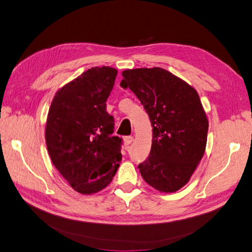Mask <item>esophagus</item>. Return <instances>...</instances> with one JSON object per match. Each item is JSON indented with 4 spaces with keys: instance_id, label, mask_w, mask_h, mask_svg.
<instances>
[{
    "instance_id": "34e87169",
    "label": "esophagus",
    "mask_w": 252,
    "mask_h": 252,
    "mask_svg": "<svg viewBox=\"0 0 252 252\" xmlns=\"http://www.w3.org/2000/svg\"><path fill=\"white\" fill-rule=\"evenodd\" d=\"M132 141H133V136L132 135L125 136V138H124V145L127 147V146H129V145L132 143Z\"/></svg>"
}]
</instances>
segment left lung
Listing matches in <instances>:
<instances>
[{
    "label": "left lung",
    "mask_w": 252,
    "mask_h": 252,
    "mask_svg": "<svg viewBox=\"0 0 252 252\" xmlns=\"http://www.w3.org/2000/svg\"><path fill=\"white\" fill-rule=\"evenodd\" d=\"M120 85L141 101L152 126L148 158L138 167L145 182L162 192L185 186L204 156L208 120L194 88L163 68L122 72Z\"/></svg>",
    "instance_id": "8db88e82"
}]
</instances>
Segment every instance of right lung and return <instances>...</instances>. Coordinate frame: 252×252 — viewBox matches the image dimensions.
Returning a JSON list of instances; mask_svg holds the SVG:
<instances>
[{"mask_svg": "<svg viewBox=\"0 0 252 252\" xmlns=\"http://www.w3.org/2000/svg\"><path fill=\"white\" fill-rule=\"evenodd\" d=\"M118 70L94 67L61 88L49 108L46 131L51 161L82 194L95 193L112 181L122 139L112 135L114 119L106 111Z\"/></svg>", "mask_w": 252, "mask_h": 252, "instance_id": "obj_1", "label": "right lung"}]
</instances>
